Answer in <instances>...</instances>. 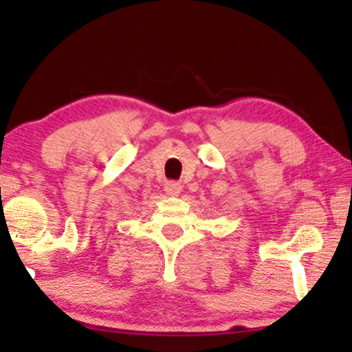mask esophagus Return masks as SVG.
<instances>
[{"label": "esophagus", "mask_w": 352, "mask_h": 352, "mask_svg": "<svg viewBox=\"0 0 352 352\" xmlns=\"http://www.w3.org/2000/svg\"><path fill=\"white\" fill-rule=\"evenodd\" d=\"M164 190H165V193H167V195L177 197L182 192V185L179 184V182H167Z\"/></svg>", "instance_id": "1"}]
</instances>
